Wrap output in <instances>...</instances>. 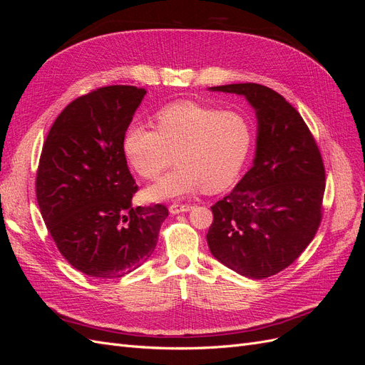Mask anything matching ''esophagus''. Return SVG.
Masks as SVG:
<instances>
[{
	"label": "esophagus",
	"mask_w": 365,
	"mask_h": 365,
	"mask_svg": "<svg viewBox=\"0 0 365 365\" xmlns=\"http://www.w3.org/2000/svg\"><path fill=\"white\" fill-rule=\"evenodd\" d=\"M192 205H187V204H172L169 207V212L172 215H180V213H185V212H190Z\"/></svg>",
	"instance_id": "34e87169"
}]
</instances>
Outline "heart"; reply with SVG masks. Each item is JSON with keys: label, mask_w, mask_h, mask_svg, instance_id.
<instances>
[{"label": "heart", "mask_w": 365, "mask_h": 365, "mask_svg": "<svg viewBox=\"0 0 365 365\" xmlns=\"http://www.w3.org/2000/svg\"><path fill=\"white\" fill-rule=\"evenodd\" d=\"M157 128L134 121L121 140L128 164L146 180L157 178L176 155L178 165L145 190L149 201L180 200L202 187L227 189L244 169L252 145V126L244 114L195 102L163 108Z\"/></svg>", "instance_id": "heart-1"}]
</instances>
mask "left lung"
Segmentation results:
<instances>
[{"mask_svg":"<svg viewBox=\"0 0 365 365\" xmlns=\"http://www.w3.org/2000/svg\"><path fill=\"white\" fill-rule=\"evenodd\" d=\"M208 90L244 96L257 118L252 168L212 207L210 252L244 277H271L300 256L322 222V153L302 115L271 88L230 83Z\"/></svg>","mask_w":365,"mask_h":365,"instance_id":"1","label":"left lung"}]
</instances>
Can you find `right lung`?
<instances>
[{"label":"right lung","instance_id":"obj_1","mask_svg":"<svg viewBox=\"0 0 365 365\" xmlns=\"http://www.w3.org/2000/svg\"><path fill=\"white\" fill-rule=\"evenodd\" d=\"M145 88L113 85L73 101L43 143L36 197L67 262L97 279L137 269L157 247L169 216L161 204L132 207L137 192L121 150Z\"/></svg>","mask_w":365,"mask_h":365}]
</instances>
